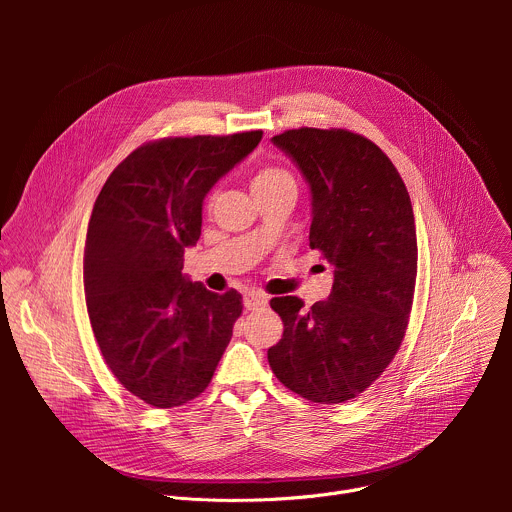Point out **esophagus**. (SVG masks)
Wrapping results in <instances>:
<instances>
[{
    "instance_id": "esophagus-1",
    "label": "esophagus",
    "mask_w": 512,
    "mask_h": 512,
    "mask_svg": "<svg viewBox=\"0 0 512 512\" xmlns=\"http://www.w3.org/2000/svg\"><path fill=\"white\" fill-rule=\"evenodd\" d=\"M243 304L247 310H261L267 306V296L261 294V291H249L243 298Z\"/></svg>"
}]
</instances>
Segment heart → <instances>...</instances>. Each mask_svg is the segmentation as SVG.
I'll return each mask as SVG.
<instances>
[{
  "label": "heart",
  "instance_id": "b5f03b06",
  "mask_svg": "<svg viewBox=\"0 0 512 512\" xmlns=\"http://www.w3.org/2000/svg\"><path fill=\"white\" fill-rule=\"evenodd\" d=\"M251 188H253V194L269 192V190H275V188H296V180L285 168L267 164V166H261L253 174Z\"/></svg>",
  "mask_w": 512,
  "mask_h": 512
}]
</instances>
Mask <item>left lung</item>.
Listing matches in <instances>:
<instances>
[{"label":"left lung","mask_w":512,"mask_h":512,"mask_svg":"<svg viewBox=\"0 0 512 512\" xmlns=\"http://www.w3.org/2000/svg\"><path fill=\"white\" fill-rule=\"evenodd\" d=\"M312 190L310 247L334 267L328 300L304 310L273 298L283 336L273 375L314 403H344L395 358L409 322L417 237L409 192L387 154L348 129H289L271 139Z\"/></svg>","instance_id":"obj_1"}]
</instances>
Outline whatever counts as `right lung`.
<instances>
[{
    "label": "right lung",
    "mask_w": 512,
    "mask_h": 512,
    "mask_svg": "<svg viewBox=\"0 0 512 512\" xmlns=\"http://www.w3.org/2000/svg\"><path fill=\"white\" fill-rule=\"evenodd\" d=\"M263 131L164 137L131 152L101 188L87 231L85 296L101 354L143 403L180 407L210 383L243 312L182 275L208 190Z\"/></svg>",
    "instance_id": "obj_1"
}]
</instances>
